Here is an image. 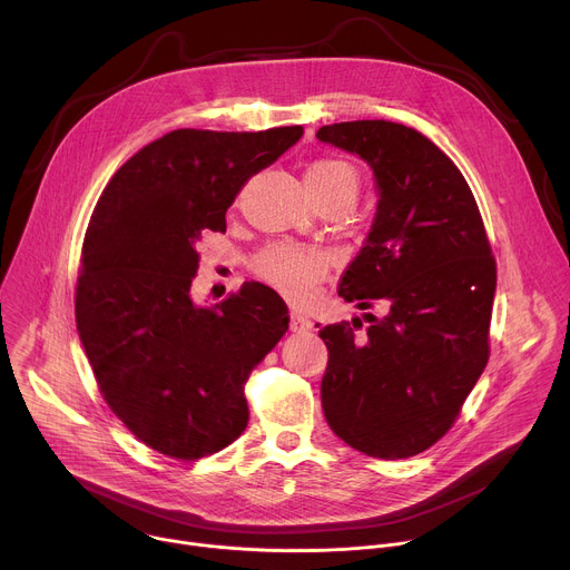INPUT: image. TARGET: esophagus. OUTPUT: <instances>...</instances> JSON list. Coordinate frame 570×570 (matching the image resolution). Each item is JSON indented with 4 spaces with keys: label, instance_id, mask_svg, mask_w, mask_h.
<instances>
[{
    "label": "esophagus",
    "instance_id": "esophagus-1",
    "mask_svg": "<svg viewBox=\"0 0 570 570\" xmlns=\"http://www.w3.org/2000/svg\"><path fill=\"white\" fill-rule=\"evenodd\" d=\"M311 327H313L311 320L302 311L297 308L291 311V332H308Z\"/></svg>",
    "mask_w": 570,
    "mask_h": 570
}]
</instances>
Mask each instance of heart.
Here are the masks:
<instances>
[{
    "mask_svg": "<svg viewBox=\"0 0 570 570\" xmlns=\"http://www.w3.org/2000/svg\"><path fill=\"white\" fill-rule=\"evenodd\" d=\"M306 187L315 200L350 198L356 200L358 174L345 159L320 157L306 169ZM253 271L288 297L302 299L311 293L313 282L327 271V257L315 248L295 243H271L253 262Z\"/></svg>",
    "mask_w": 570,
    "mask_h": 570,
    "instance_id": "obj_1",
    "label": "heart"
}]
</instances>
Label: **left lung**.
<instances>
[{"mask_svg": "<svg viewBox=\"0 0 570 570\" xmlns=\"http://www.w3.org/2000/svg\"><path fill=\"white\" fill-rule=\"evenodd\" d=\"M315 137L365 159L379 191L338 295L381 315H363V336L361 317L320 330L322 411L352 449L411 458L453 426L490 358L497 262L464 176L429 137L383 119Z\"/></svg>", "mask_w": 570, "mask_h": 570, "instance_id": "8db88e82", "label": "left lung"}]
</instances>
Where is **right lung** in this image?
Wrapping results in <instances>:
<instances>
[{"label":"right lung","instance_id":"obj_1","mask_svg":"<svg viewBox=\"0 0 570 570\" xmlns=\"http://www.w3.org/2000/svg\"><path fill=\"white\" fill-rule=\"evenodd\" d=\"M302 132L171 130L126 161L92 212L76 330L110 411L157 453L198 460L248 426L243 385L286 334L288 308L259 282L196 304L191 282L203 236L225 232L240 187Z\"/></svg>","mask_w":570,"mask_h":570}]
</instances>
